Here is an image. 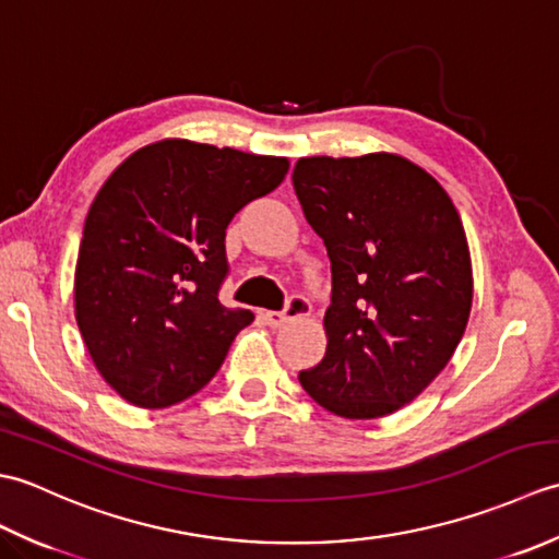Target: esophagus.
Instances as JSON below:
<instances>
[{
	"label": "esophagus",
	"instance_id": "esophagus-1",
	"mask_svg": "<svg viewBox=\"0 0 559 559\" xmlns=\"http://www.w3.org/2000/svg\"><path fill=\"white\" fill-rule=\"evenodd\" d=\"M310 312H312V305L307 302L302 295H293V298L286 305V310H283V312H264V319H266L269 326L278 329L286 322H290V319H302Z\"/></svg>",
	"mask_w": 559,
	"mask_h": 559
}]
</instances>
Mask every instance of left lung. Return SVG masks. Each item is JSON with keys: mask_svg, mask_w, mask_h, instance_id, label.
Segmentation results:
<instances>
[{"mask_svg": "<svg viewBox=\"0 0 559 559\" xmlns=\"http://www.w3.org/2000/svg\"><path fill=\"white\" fill-rule=\"evenodd\" d=\"M293 187L331 259L326 353L298 379L329 413L384 418L430 386L466 331L473 271L459 211L396 153L300 158Z\"/></svg>", "mask_w": 559, "mask_h": 559, "instance_id": "8db88e82", "label": "left lung"}]
</instances>
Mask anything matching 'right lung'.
Segmentation results:
<instances>
[{
    "instance_id": "obj_1",
    "label": "right lung",
    "mask_w": 559,
    "mask_h": 559,
    "mask_svg": "<svg viewBox=\"0 0 559 559\" xmlns=\"http://www.w3.org/2000/svg\"><path fill=\"white\" fill-rule=\"evenodd\" d=\"M288 168V158L163 139L105 180L83 225L74 312L93 365L124 401L168 408L197 394L254 322L218 300L225 228Z\"/></svg>"
}]
</instances>
